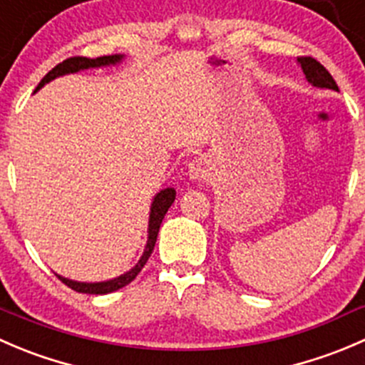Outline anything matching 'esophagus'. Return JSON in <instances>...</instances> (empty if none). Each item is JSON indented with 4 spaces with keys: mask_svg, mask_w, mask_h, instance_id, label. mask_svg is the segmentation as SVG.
Returning <instances> with one entry per match:
<instances>
[{
    "mask_svg": "<svg viewBox=\"0 0 365 365\" xmlns=\"http://www.w3.org/2000/svg\"><path fill=\"white\" fill-rule=\"evenodd\" d=\"M189 175L190 178L194 180L205 178V176L208 175V164L203 160V158H196V160H192V164H190Z\"/></svg>",
    "mask_w": 365,
    "mask_h": 365,
    "instance_id": "1",
    "label": "esophagus"
}]
</instances>
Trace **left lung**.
Here are the masks:
<instances>
[{
  "label": "left lung",
  "instance_id": "8db88e82",
  "mask_svg": "<svg viewBox=\"0 0 365 365\" xmlns=\"http://www.w3.org/2000/svg\"><path fill=\"white\" fill-rule=\"evenodd\" d=\"M298 62L302 63V69L305 73L307 80L310 81L316 87H324V88H334V91H339L337 83H335L334 76L328 73L327 67L321 62H317L312 56H299Z\"/></svg>",
  "mask_w": 365,
  "mask_h": 365
}]
</instances>
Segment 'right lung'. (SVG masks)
<instances>
[{
	"instance_id": "right-lung-1",
	"label": "right lung",
	"mask_w": 365,
	"mask_h": 365,
	"mask_svg": "<svg viewBox=\"0 0 365 365\" xmlns=\"http://www.w3.org/2000/svg\"><path fill=\"white\" fill-rule=\"evenodd\" d=\"M123 58V55H105V56H98V58H87V56H69L66 58L63 62H60L58 66L53 67L48 74L41 80V83L37 85V88H41L42 85L48 83L49 80L56 76H62V74L67 73H76V71L81 69H88V67H100V66H108V63H115ZM175 189H164L155 196L153 205H151V214H150V237H148V244H146V250H144L143 258L139 260V264L128 271L126 274L123 277L114 278V280H108V282H100V284H80V282H73V280H67V278L62 277H56L60 278L62 284H66L67 287L73 289L76 292H85V294H107V292H114L118 289L125 287L128 285L130 282L135 280V277L140 272V269L144 267V264L148 262L150 258L151 251H153L155 242H157V235H158V230H160L162 225V219H164L165 212L169 210V207L173 205L175 201Z\"/></svg>"
}]
</instances>
